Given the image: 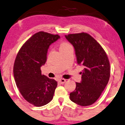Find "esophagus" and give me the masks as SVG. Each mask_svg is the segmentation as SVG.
<instances>
[{"instance_id":"esophagus-1","label":"esophagus","mask_w":125,"mask_h":125,"mask_svg":"<svg viewBox=\"0 0 125 125\" xmlns=\"http://www.w3.org/2000/svg\"><path fill=\"white\" fill-rule=\"evenodd\" d=\"M66 81V79H63V78H61V79L59 80V82L61 84H63L65 83Z\"/></svg>"}]
</instances>
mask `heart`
I'll return each mask as SVG.
<instances>
[{"mask_svg":"<svg viewBox=\"0 0 125 125\" xmlns=\"http://www.w3.org/2000/svg\"><path fill=\"white\" fill-rule=\"evenodd\" d=\"M69 46H70V44H69V43H67V42H63L61 43V45H60L59 49H64V48L68 47Z\"/></svg>","mask_w":125,"mask_h":125,"instance_id":"heart-1","label":"heart"}]
</instances>
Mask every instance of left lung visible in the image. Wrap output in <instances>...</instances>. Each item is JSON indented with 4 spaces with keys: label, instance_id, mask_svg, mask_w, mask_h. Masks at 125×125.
I'll use <instances>...</instances> for the list:
<instances>
[{
    "label": "left lung",
    "instance_id": "1",
    "mask_svg": "<svg viewBox=\"0 0 125 125\" xmlns=\"http://www.w3.org/2000/svg\"><path fill=\"white\" fill-rule=\"evenodd\" d=\"M74 46L77 63L83 66L82 81L70 94L73 102L82 106L96 102L108 83L110 66L107 54L100 44L86 32L65 35Z\"/></svg>",
    "mask_w": 125,
    "mask_h": 125
}]
</instances>
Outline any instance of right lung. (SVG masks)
Here are the masks:
<instances>
[{"label":"right lung","mask_w":125,"mask_h":125,"mask_svg":"<svg viewBox=\"0 0 125 125\" xmlns=\"http://www.w3.org/2000/svg\"><path fill=\"white\" fill-rule=\"evenodd\" d=\"M58 35L39 31L25 42L18 51L14 64L16 86L26 101L35 106H42L52 100L58 83L42 75L41 67L47 61L51 43Z\"/></svg>","instance_id":"1"}]
</instances>
